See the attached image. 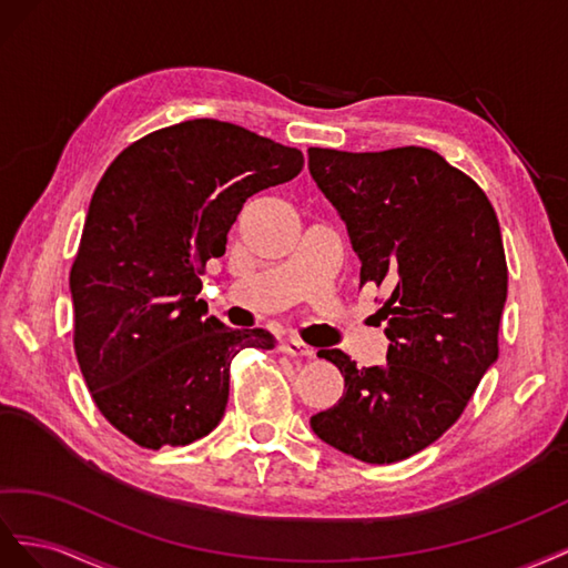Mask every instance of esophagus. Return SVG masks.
<instances>
[{
    "instance_id": "34e87169",
    "label": "esophagus",
    "mask_w": 568,
    "mask_h": 568,
    "mask_svg": "<svg viewBox=\"0 0 568 568\" xmlns=\"http://www.w3.org/2000/svg\"><path fill=\"white\" fill-rule=\"evenodd\" d=\"M281 352L287 356H314V347L302 343V339H297V337L281 339Z\"/></svg>"
}]
</instances>
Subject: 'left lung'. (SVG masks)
<instances>
[{"mask_svg":"<svg viewBox=\"0 0 568 568\" xmlns=\"http://www.w3.org/2000/svg\"><path fill=\"white\" fill-rule=\"evenodd\" d=\"M310 173L345 221L362 285L390 290L387 364L356 368L318 349L345 393L312 416L323 443L366 464L402 462L435 443L497 362L507 302L499 221L485 192L426 148H310Z\"/></svg>","mask_w":568,"mask_h":568,"instance_id":"left-lung-1","label":"left lung"}]
</instances>
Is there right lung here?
<instances>
[{
    "label": "right lung",
    "mask_w": 568,
    "mask_h": 568,
    "mask_svg": "<svg viewBox=\"0 0 568 568\" xmlns=\"http://www.w3.org/2000/svg\"><path fill=\"white\" fill-rule=\"evenodd\" d=\"M302 166L295 148L194 119L133 142L102 175L69 278L73 345L97 409L135 445L178 447L212 433L233 356L275 347L264 328L206 316L200 275L225 254L242 204Z\"/></svg>",
    "instance_id": "right-lung-1"
}]
</instances>
